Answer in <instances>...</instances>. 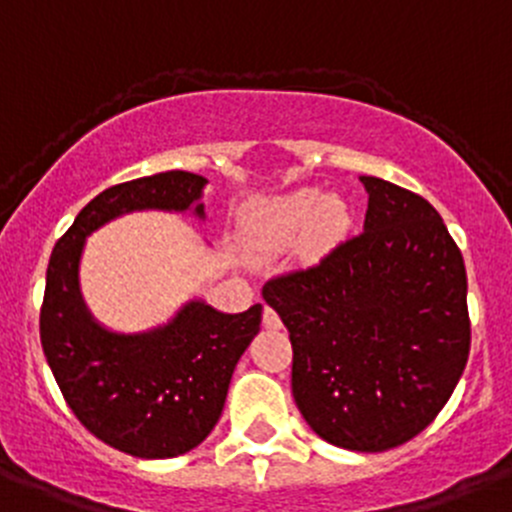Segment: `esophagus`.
<instances>
[{
    "mask_svg": "<svg viewBox=\"0 0 512 512\" xmlns=\"http://www.w3.org/2000/svg\"><path fill=\"white\" fill-rule=\"evenodd\" d=\"M262 323H265V328H270V331H278V328L283 326V321H280V315L275 313V310H272L270 305H265V310H262Z\"/></svg>",
    "mask_w": 512,
    "mask_h": 512,
    "instance_id": "1",
    "label": "esophagus"
}]
</instances>
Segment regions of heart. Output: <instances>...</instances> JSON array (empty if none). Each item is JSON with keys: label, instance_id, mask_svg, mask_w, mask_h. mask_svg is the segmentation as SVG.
<instances>
[{"label": "heart", "instance_id": "heart-1", "mask_svg": "<svg viewBox=\"0 0 512 512\" xmlns=\"http://www.w3.org/2000/svg\"><path fill=\"white\" fill-rule=\"evenodd\" d=\"M255 227L267 242H288L308 227L310 237L326 245L348 227V207L338 197L321 199L318 189H298L260 207Z\"/></svg>", "mask_w": 512, "mask_h": 512}]
</instances>
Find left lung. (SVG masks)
<instances>
[{
  "label": "left lung",
  "instance_id": "1",
  "mask_svg": "<svg viewBox=\"0 0 512 512\" xmlns=\"http://www.w3.org/2000/svg\"><path fill=\"white\" fill-rule=\"evenodd\" d=\"M364 232L310 267L275 275L262 298L293 343V396L318 437L384 452L417 437L470 356L467 272L437 209L376 176Z\"/></svg>",
  "mask_w": 512,
  "mask_h": 512
}]
</instances>
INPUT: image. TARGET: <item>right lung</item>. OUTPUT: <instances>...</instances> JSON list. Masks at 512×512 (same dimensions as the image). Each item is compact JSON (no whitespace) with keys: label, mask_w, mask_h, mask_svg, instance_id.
<instances>
[{"label":"right lung","mask_w":512,"mask_h":512,"mask_svg":"<svg viewBox=\"0 0 512 512\" xmlns=\"http://www.w3.org/2000/svg\"><path fill=\"white\" fill-rule=\"evenodd\" d=\"M204 184L189 171H164L100 191L57 240L47 265L40 341L52 376L80 424L133 457L166 460L207 439L234 366L260 331L262 305L229 315L191 300L154 331H105L80 298V252L85 237L118 214L194 207L204 217L197 204Z\"/></svg>","instance_id":"obj_1"}]
</instances>
